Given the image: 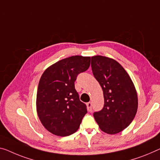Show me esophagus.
Wrapping results in <instances>:
<instances>
[{"instance_id": "esophagus-1", "label": "esophagus", "mask_w": 160, "mask_h": 160, "mask_svg": "<svg viewBox=\"0 0 160 160\" xmlns=\"http://www.w3.org/2000/svg\"><path fill=\"white\" fill-rule=\"evenodd\" d=\"M87 108H88V110L89 112H91L92 110V102H88L87 104Z\"/></svg>"}]
</instances>
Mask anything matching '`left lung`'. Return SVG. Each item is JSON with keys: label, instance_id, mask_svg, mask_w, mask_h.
Instances as JSON below:
<instances>
[{"label": "left lung", "instance_id": "8db88e82", "mask_svg": "<svg viewBox=\"0 0 160 160\" xmlns=\"http://www.w3.org/2000/svg\"><path fill=\"white\" fill-rule=\"evenodd\" d=\"M91 65L104 98V107L94 113V119L103 132L117 134L127 128L136 115L138 99L134 83L124 68L112 58L92 56Z\"/></svg>", "mask_w": 160, "mask_h": 160}]
</instances>
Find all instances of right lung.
I'll return each mask as SVG.
<instances>
[{
  "mask_svg": "<svg viewBox=\"0 0 160 160\" xmlns=\"http://www.w3.org/2000/svg\"><path fill=\"white\" fill-rule=\"evenodd\" d=\"M90 57L73 56L48 67L39 81L36 109L43 127L55 135L69 136L77 131L87 105L79 100L74 82L90 66Z\"/></svg>",
  "mask_w": 160,
  "mask_h": 160,
  "instance_id": "right-lung-1",
  "label": "right lung"
}]
</instances>
